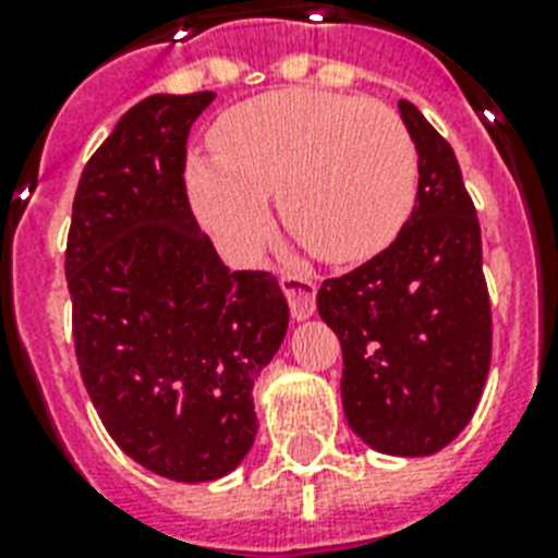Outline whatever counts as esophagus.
Returning <instances> with one entry per match:
<instances>
[{
    "label": "esophagus",
    "instance_id": "esophagus-1",
    "mask_svg": "<svg viewBox=\"0 0 558 558\" xmlns=\"http://www.w3.org/2000/svg\"><path fill=\"white\" fill-rule=\"evenodd\" d=\"M280 289L287 295L289 313H292L295 322H306L315 313V292H318V287H315L313 280L304 278V275H283Z\"/></svg>",
    "mask_w": 558,
    "mask_h": 558
}]
</instances>
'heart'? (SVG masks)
<instances>
[{"mask_svg":"<svg viewBox=\"0 0 558 558\" xmlns=\"http://www.w3.org/2000/svg\"><path fill=\"white\" fill-rule=\"evenodd\" d=\"M214 156H191L187 196L226 257L252 260L280 217L322 260L350 266L385 252L416 199V147L385 104L327 89L263 92L226 109Z\"/></svg>","mask_w":558,"mask_h":558,"instance_id":"1","label":"heart"}]
</instances>
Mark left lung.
Returning a JSON list of instances; mask_svg holds the SVG:
<instances>
[{"mask_svg":"<svg viewBox=\"0 0 558 558\" xmlns=\"http://www.w3.org/2000/svg\"><path fill=\"white\" fill-rule=\"evenodd\" d=\"M420 165L397 240L324 280L318 315L341 341L348 425L381 454L425 458L475 414L493 356V318L475 205L449 142L397 100Z\"/></svg>","mask_w":558,"mask_h":558,"instance_id":"1","label":"left lung"}]
</instances>
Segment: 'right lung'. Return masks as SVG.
Segmentation results:
<instances>
[{
    "label": "right lung",
    "instance_id": "right-lung-1",
    "mask_svg": "<svg viewBox=\"0 0 558 558\" xmlns=\"http://www.w3.org/2000/svg\"><path fill=\"white\" fill-rule=\"evenodd\" d=\"M210 100L150 95L124 112L83 168L65 245L92 405L124 454L179 484L243 463L254 379L289 327L278 280L228 271L187 205V133Z\"/></svg>",
    "mask_w": 558,
    "mask_h": 558
}]
</instances>
